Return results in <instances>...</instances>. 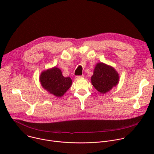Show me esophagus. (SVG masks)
Segmentation results:
<instances>
[{
	"instance_id": "34e87169",
	"label": "esophagus",
	"mask_w": 154,
	"mask_h": 154,
	"mask_svg": "<svg viewBox=\"0 0 154 154\" xmlns=\"http://www.w3.org/2000/svg\"><path fill=\"white\" fill-rule=\"evenodd\" d=\"M84 77V75H77L75 77V79H81V78H83Z\"/></svg>"
}]
</instances>
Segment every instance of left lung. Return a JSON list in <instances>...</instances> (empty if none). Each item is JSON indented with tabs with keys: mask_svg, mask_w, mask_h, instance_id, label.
Instances as JSON below:
<instances>
[{
	"mask_svg": "<svg viewBox=\"0 0 154 154\" xmlns=\"http://www.w3.org/2000/svg\"><path fill=\"white\" fill-rule=\"evenodd\" d=\"M119 75L115 69L104 63L96 66L91 83L95 88L101 93H105L118 83Z\"/></svg>",
	"mask_w": 154,
	"mask_h": 154,
	"instance_id": "1",
	"label": "left lung"
}]
</instances>
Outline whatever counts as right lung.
Returning a JSON list of instances; mask_svg holds the SVG:
<instances>
[{
    "instance_id": "add662e5",
    "label": "right lung",
    "mask_w": 154,
    "mask_h": 154,
    "mask_svg": "<svg viewBox=\"0 0 154 154\" xmlns=\"http://www.w3.org/2000/svg\"><path fill=\"white\" fill-rule=\"evenodd\" d=\"M39 79L44 88L57 97H61L72 85L71 79L63 77L61 70L56 67L42 72Z\"/></svg>"
}]
</instances>
